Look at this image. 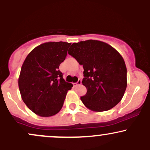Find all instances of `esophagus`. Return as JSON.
<instances>
[{"mask_svg":"<svg viewBox=\"0 0 150 150\" xmlns=\"http://www.w3.org/2000/svg\"><path fill=\"white\" fill-rule=\"evenodd\" d=\"M81 84H82V80H79L77 81V82H76V83H75V84H74V85H75V86H77V85H80Z\"/></svg>","mask_w":150,"mask_h":150,"instance_id":"obj_1","label":"esophagus"}]
</instances>
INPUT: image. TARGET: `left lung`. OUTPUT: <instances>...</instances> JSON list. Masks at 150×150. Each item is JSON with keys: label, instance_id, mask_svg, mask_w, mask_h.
I'll use <instances>...</instances> for the list:
<instances>
[{"label": "left lung", "instance_id": "left-lung-1", "mask_svg": "<svg viewBox=\"0 0 150 150\" xmlns=\"http://www.w3.org/2000/svg\"><path fill=\"white\" fill-rule=\"evenodd\" d=\"M68 54L83 66L82 83L87 93L80 99L86 107L100 112L120 102L127 87V69L116 49L100 41L87 40L73 43Z\"/></svg>", "mask_w": 150, "mask_h": 150}]
</instances>
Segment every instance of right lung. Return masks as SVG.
<instances>
[{
    "instance_id": "obj_1",
    "label": "right lung",
    "mask_w": 150,
    "mask_h": 150,
    "mask_svg": "<svg viewBox=\"0 0 150 150\" xmlns=\"http://www.w3.org/2000/svg\"><path fill=\"white\" fill-rule=\"evenodd\" d=\"M70 44L44 43L34 48L22 64L18 80L22 99L39 116L49 117L59 112L67 92L73 86L65 82L59 70Z\"/></svg>"
}]
</instances>
